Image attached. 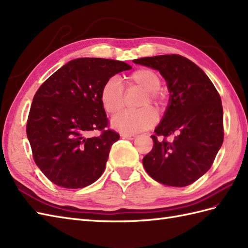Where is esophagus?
I'll return each instance as SVG.
<instances>
[{
  "instance_id": "34e87169",
  "label": "esophagus",
  "mask_w": 248,
  "mask_h": 248,
  "mask_svg": "<svg viewBox=\"0 0 248 248\" xmlns=\"http://www.w3.org/2000/svg\"><path fill=\"white\" fill-rule=\"evenodd\" d=\"M120 136L123 139H127V140H134L135 135L134 134H127V133H121Z\"/></svg>"
}]
</instances>
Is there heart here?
<instances>
[{
  "label": "heart",
  "instance_id": "heart-1",
  "mask_svg": "<svg viewBox=\"0 0 248 248\" xmlns=\"http://www.w3.org/2000/svg\"><path fill=\"white\" fill-rule=\"evenodd\" d=\"M127 88L139 87L146 92V97L140 108H146L139 112H124L116 116L112 125L123 133L133 134L151 128L155 124L156 116L148 105L159 108L163 103V94L160 93L161 78L159 73L150 68H140L133 71L125 78ZM100 101L105 112L109 115L118 114L124 107V94L123 85L115 78H109L104 83L100 93Z\"/></svg>",
  "mask_w": 248,
  "mask_h": 248
}]
</instances>
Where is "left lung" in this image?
<instances>
[{"label":"left lung","instance_id":"obj_1","mask_svg":"<svg viewBox=\"0 0 248 248\" xmlns=\"http://www.w3.org/2000/svg\"><path fill=\"white\" fill-rule=\"evenodd\" d=\"M133 62L159 70L170 93L164 117L151 135L154 147L143 159L145 170L165 186H189L210 170L223 144L219 93L203 70L181 55L144 57ZM170 135L175 138L168 142Z\"/></svg>","mask_w":248,"mask_h":248}]
</instances>
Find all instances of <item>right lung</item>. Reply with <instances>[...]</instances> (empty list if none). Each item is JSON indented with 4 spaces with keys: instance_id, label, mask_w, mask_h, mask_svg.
Wrapping results in <instances>:
<instances>
[{
    "instance_id": "1",
    "label": "right lung",
    "mask_w": 248,
    "mask_h": 248,
    "mask_svg": "<svg viewBox=\"0 0 248 248\" xmlns=\"http://www.w3.org/2000/svg\"><path fill=\"white\" fill-rule=\"evenodd\" d=\"M131 68L114 60L77 59L55 71L36 92L26 135L36 165L51 182L82 188L101 177L119 134L107 129L100 93L109 78ZM93 129L102 134L88 138Z\"/></svg>"
}]
</instances>
